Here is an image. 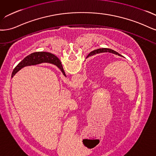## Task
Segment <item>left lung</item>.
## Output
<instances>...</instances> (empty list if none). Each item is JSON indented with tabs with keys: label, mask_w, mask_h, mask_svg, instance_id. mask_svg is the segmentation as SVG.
Listing matches in <instances>:
<instances>
[{
	"label": "left lung",
	"mask_w": 156,
	"mask_h": 156,
	"mask_svg": "<svg viewBox=\"0 0 156 156\" xmlns=\"http://www.w3.org/2000/svg\"><path fill=\"white\" fill-rule=\"evenodd\" d=\"M98 51H102L101 52H112V53H113V54H115L119 55V56H120V54H119V53L117 52H115V51H113V50L109 49V48H100V50L98 49V50H97V51H93V52H91V53L89 54L87 57H88V56H93V55H94V54H97V53H98V52H98ZM62 68H63V67H62V63H60V69L62 70Z\"/></svg>",
	"instance_id": "left-lung-1"
}]
</instances>
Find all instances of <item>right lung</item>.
Returning <instances> with one entry per match:
<instances>
[{
	"mask_svg": "<svg viewBox=\"0 0 156 156\" xmlns=\"http://www.w3.org/2000/svg\"><path fill=\"white\" fill-rule=\"evenodd\" d=\"M43 62H48L52 64L56 65V66L60 69V63H62L60 60L55 55L46 52H37L30 54L26 58H24L22 61L20 62L17 66L13 69V71L12 74V77H13L15 74L17 73L20 69L25 66L31 65H36L38 63H41ZM61 70V69H60ZM64 76H66L64 70L62 68L61 70Z\"/></svg>",
	"mask_w": 156,
	"mask_h": 156,
	"instance_id": "right-lung-1",
	"label": "right lung"
}]
</instances>
